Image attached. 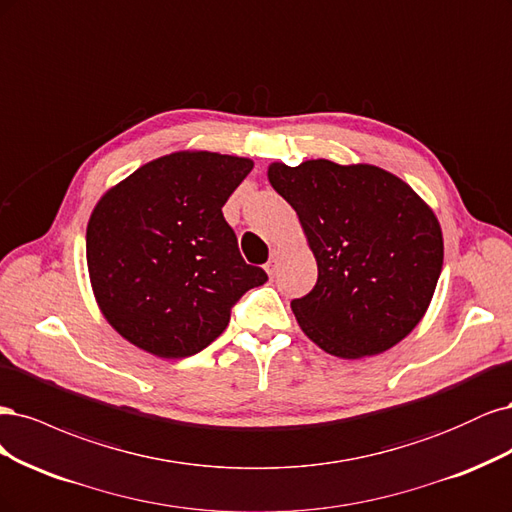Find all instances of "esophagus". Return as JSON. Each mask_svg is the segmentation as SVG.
<instances>
[{
    "instance_id": "34e87169",
    "label": "esophagus",
    "mask_w": 512,
    "mask_h": 512,
    "mask_svg": "<svg viewBox=\"0 0 512 512\" xmlns=\"http://www.w3.org/2000/svg\"><path fill=\"white\" fill-rule=\"evenodd\" d=\"M278 259H280V253H278V251H272V253H270V259H268V263H266V272H268L270 276H274L276 270H278Z\"/></svg>"
}]
</instances>
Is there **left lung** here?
Instances as JSON below:
<instances>
[{
    "label": "left lung",
    "instance_id": "1",
    "mask_svg": "<svg viewBox=\"0 0 512 512\" xmlns=\"http://www.w3.org/2000/svg\"><path fill=\"white\" fill-rule=\"evenodd\" d=\"M272 187L298 212L317 257V285L291 302L304 334L344 359L376 355L425 315L442 270L434 212L376 166L327 159L272 163Z\"/></svg>",
    "mask_w": 512,
    "mask_h": 512
}]
</instances>
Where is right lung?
Returning a JSON list of instances; mask_svg holds the SVG:
<instances>
[{
  "mask_svg": "<svg viewBox=\"0 0 512 512\" xmlns=\"http://www.w3.org/2000/svg\"><path fill=\"white\" fill-rule=\"evenodd\" d=\"M251 159L174 153L110 189L87 227L104 317L140 349L189 357L223 334L242 295L268 280L246 263L223 206Z\"/></svg>",
  "mask_w": 512,
  "mask_h": 512,
  "instance_id": "1",
  "label": "right lung"
}]
</instances>
